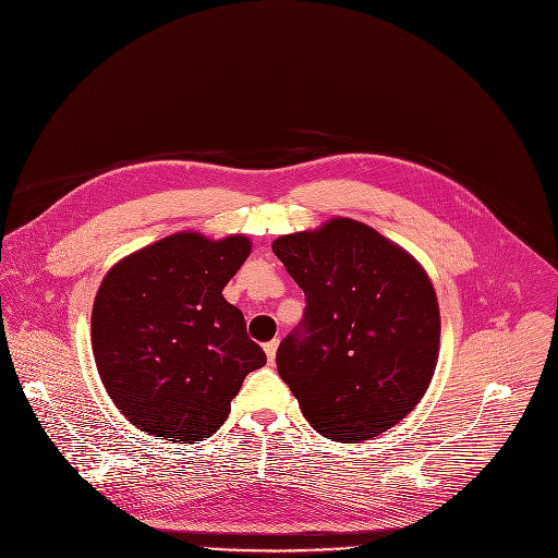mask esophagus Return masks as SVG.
I'll return each instance as SVG.
<instances>
[{
    "label": "esophagus",
    "instance_id": "1",
    "mask_svg": "<svg viewBox=\"0 0 558 558\" xmlns=\"http://www.w3.org/2000/svg\"><path fill=\"white\" fill-rule=\"evenodd\" d=\"M277 348H279V341H277V339L264 345V352H266V356H268V363H272V361H275V356H277Z\"/></svg>",
    "mask_w": 558,
    "mask_h": 558
}]
</instances>
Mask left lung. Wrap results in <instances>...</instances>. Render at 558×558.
Here are the masks:
<instances>
[{
    "instance_id": "left-lung-1",
    "label": "left lung",
    "mask_w": 558,
    "mask_h": 558,
    "mask_svg": "<svg viewBox=\"0 0 558 558\" xmlns=\"http://www.w3.org/2000/svg\"><path fill=\"white\" fill-rule=\"evenodd\" d=\"M272 253L307 303L303 331L277 350L305 420L348 444L396 426L426 393L439 354V305L422 264L350 217L281 235Z\"/></svg>"
}]
</instances>
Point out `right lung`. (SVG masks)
I'll list each match as a JSON object with an SVG mask.
<instances>
[{"instance_id":"right-lung-1","label":"right lung","mask_w":558,"mask_h":558,"mask_svg":"<svg viewBox=\"0 0 558 558\" xmlns=\"http://www.w3.org/2000/svg\"><path fill=\"white\" fill-rule=\"evenodd\" d=\"M246 235L162 238L109 268L92 305V352L117 409L156 439L197 444L266 365L221 294L251 255Z\"/></svg>"}]
</instances>
